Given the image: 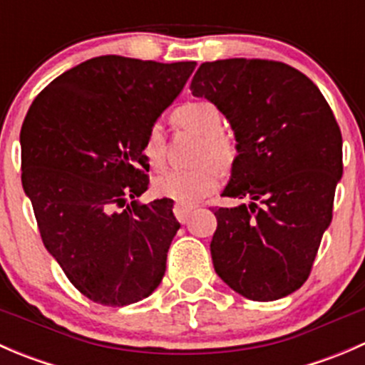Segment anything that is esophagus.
I'll use <instances>...</instances> for the list:
<instances>
[{"label":"esophagus","instance_id":"esophagus-1","mask_svg":"<svg viewBox=\"0 0 365 365\" xmlns=\"http://www.w3.org/2000/svg\"><path fill=\"white\" fill-rule=\"evenodd\" d=\"M194 210V206H187V205H175L173 206V212H175V217L180 220V222H187L189 219L190 212Z\"/></svg>","mask_w":365,"mask_h":365}]
</instances>
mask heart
Masks as SVG:
<instances>
[{
	"mask_svg": "<svg viewBox=\"0 0 365 365\" xmlns=\"http://www.w3.org/2000/svg\"><path fill=\"white\" fill-rule=\"evenodd\" d=\"M173 121L178 127L189 128L203 135L197 152V162L205 164L192 169H169L157 176L153 187L162 197L180 205H196L219 187L220 169H230L237 159V143L222 132V113L208 101H194L180 106L173 113ZM141 155L150 168L160 169L165 164V132L162 123L153 121L146 128L141 143ZM213 161L215 166L210 165Z\"/></svg>",
	"mask_w": 365,
	"mask_h": 365,
	"instance_id": "b5f03b06",
	"label": "heart"
}]
</instances>
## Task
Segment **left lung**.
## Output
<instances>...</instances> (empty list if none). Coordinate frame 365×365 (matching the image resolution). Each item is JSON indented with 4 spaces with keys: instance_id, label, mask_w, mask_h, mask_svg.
<instances>
[{
    "instance_id": "1",
    "label": "left lung",
    "mask_w": 365,
    "mask_h": 365,
    "mask_svg": "<svg viewBox=\"0 0 365 365\" xmlns=\"http://www.w3.org/2000/svg\"><path fill=\"white\" fill-rule=\"evenodd\" d=\"M230 120L238 155L215 208L210 244L217 275L242 297L279 300L311 274L332 222L342 138L329 102L300 70L274 60L201 63L190 83Z\"/></svg>"
}]
</instances>
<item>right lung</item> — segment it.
Masks as SVG:
<instances>
[{"label":"right lung","instance_id":"1","mask_svg":"<svg viewBox=\"0 0 365 365\" xmlns=\"http://www.w3.org/2000/svg\"><path fill=\"white\" fill-rule=\"evenodd\" d=\"M194 68L196 61L91 58L47 84L26 114L24 192L46 249L91 302L123 307L164 277L180 222L171 200L135 201L150 183L141 143Z\"/></svg>","mask_w":365,"mask_h":365}]
</instances>
